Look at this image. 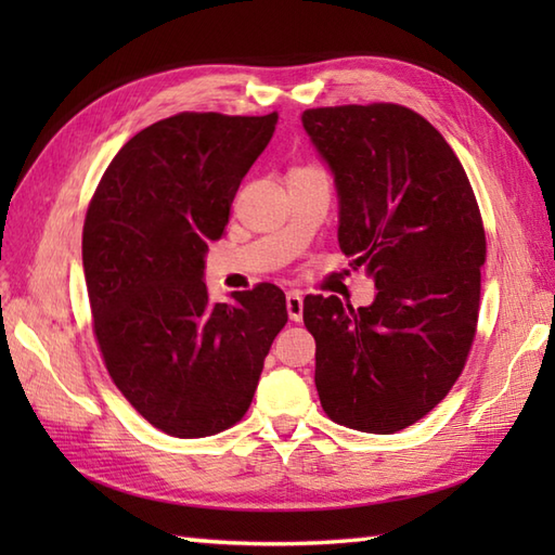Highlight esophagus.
<instances>
[{
	"label": "esophagus",
	"mask_w": 555,
	"mask_h": 555,
	"mask_svg": "<svg viewBox=\"0 0 555 555\" xmlns=\"http://www.w3.org/2000/svg\"><path fill=\"white\" fill-rule=\"evenodd\" d=\"M286 310L291 322H300L302 320V296L298 291H291L286 296Z\"/></svg>",
	"instance_id": "esophagus-1"
}]
</instances>
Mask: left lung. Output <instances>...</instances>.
<instances>
[{
    "label": "left lung",
    "mask_w": 555,
    "mask_h": 555,
    "mask_svg": "<svg viewBox=\"0 0 555 555\" xmlns=\"http://www.w3.org/2000/svg\"><path fill=\"white\" fill-rule=\"evenodd\" d=\"M334 171L338 245L374 279L370 308L305 296L314 384L326 417L393 434L451 391L473 348L487 235L463 164L403 104L305 109Z\"/></svg>",
    "instance_id": "1"
}]
</instances>
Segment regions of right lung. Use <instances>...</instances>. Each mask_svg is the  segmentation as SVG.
<instances>
[{
  "mask_svg": "<svg viewBox=\"0 0 555 555\" xmlns=\"http://www.w3.org/2000/svg\"><path fill=\"white\" fill-rule=\"evenodd\" d=\"M279 114L181 112L135 133L82 223L92 332L112 382L152 427L179 439L241 422L288 322L274 284L211 302L207 243L274 135Z\"/></svg>",
  "mask_w": 555,
  "mask_h": 555,
  "instance_id": "1",
  "label": "right lung"
}]
</instances>
